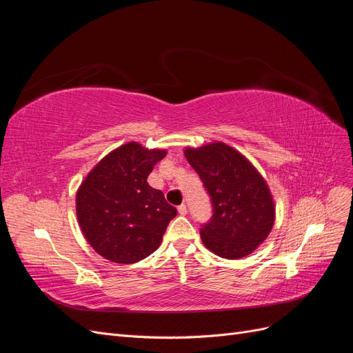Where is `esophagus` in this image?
Returning <instances> with one entry per match:
<instances>
[{
  "instance_id": "1",
  "label": "esophagus",
  "mask_w": 353,
  "mask_h": 353,
  "mask_svg": "<svg viewBox=\"0 0 353 353\" xmlns=\"http://www.w3.org/2000/svg\"><path fill=\"white\" fill-rule=\"evenodd\" d=\"M178 212H179V215H187V206L184 205V203L178 206Z\"/></svg>"
}]
</instances>
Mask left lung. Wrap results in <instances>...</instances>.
I'll list each match as a JSON object with an SVG mask.
<instances>
[{
    "mask_svg": "<svg viewBox=\"0 0 353 353\" xmlns=\"http://www.w3.org/2000/svg\"><path fill=\"white\" fill-rule=\"evenodd\" d=\"M188 163L210 196L213 215L200 230L203 244L225 259H240L270 236L275 206L263 176L225 143L187 147Z\"/></svg>",
    "mask_w": 353,
    "mask_h": 353,
    "instance_id": "1",
    "label": "left lung"
}]
</instances>
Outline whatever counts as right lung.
I'll use <instances>...</instances> for the list:
<instances>
[{
  "label": "right lung",
  "mask_w": 353,
  "mask_h": 353,
  "mask_svg": "<svg viewBox=\"0 0 353 353\" xmlns=\"http://www.w3.org/2000/svg\"><path fill=\"white\" fill-rule=\"evenodd\" d=\"M166 150L126 143L103 157L77 193V216L83 237L104 259L135 263L162 243L176 209L147 183Z\"/></svg>",
  "instance_id": "right-lung-1"
}]
</instances>
